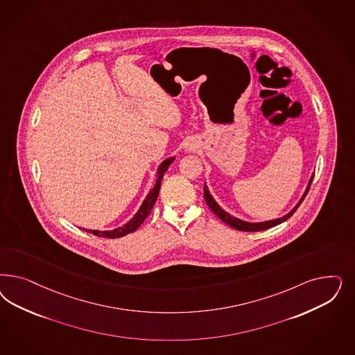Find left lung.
Returning a JSON list of instances; mask_svg holds the SVG:
<instances>
[{"label": "left lung", "instance_id": "8db88e82", "mask_svg": "<svg viewBox=\"0 0 355 355\" xmlns=\"http://www.w3.org/2000/svg\"><path fill=\"white\" fill-rule=\"evenodd\" d=\"M313 176H315V173H312V176H311V179H309V185H307V188H306L304 195L302 196V198L299 200V202H297L295 207H294L288 214L284 216V217L277 218V219H272V220H266V222H256V223H252V222L241 220L239 218L232 217L231 214H229L227 211H225L220 206L218 205L217 202H216V200L213 198V196L210 195V192H209L206 184L204 185V197H205L206 204L211 209V211H213L220 220H223L225 223H227L229 226H231L232 229L239 230V231H263V230L275 227L277 225H281L282 222L287 220L288 218L291 217V216L295 213V210H297L299 205L302 204V201L304 200V197L309 193V187H311V183H312V180H313Z\"/></svg>", "mask_w": 355, "mask_h": 355}]
</instances>
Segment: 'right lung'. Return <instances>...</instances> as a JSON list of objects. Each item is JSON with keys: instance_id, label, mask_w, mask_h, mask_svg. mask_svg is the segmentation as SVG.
<instances>
[{"instance_id": "1", "label": "right lung", "mask_w": 355, "mask_h": 355, "mask_svg": "<svg viewBox=\"0 0 355 355\" xmlns=\"http://www.w3.org/2000/svg\"><path fill=\"white\" fill-rule=\"evenodd\" d=\"M173 160H175V157H171V158H167V159L163 160V162L160 163V166L158 167V171H157V180H155L154 188L150 191L149 195L146 196L145 201L142 202V205L138 209V211L135 214V217L132 218L128 223L123 225L121 227L111 230V231H99V230L87 229L82 230H85V231H87V232H92V234L96 235V236L110 238V239L121 238V236H124L126 234H130V232L136 231V230L144 223V220L149 216L151 209L154 207V204H155V201H157V198H158V195H159L160 183H162L163 175H164V172L167 171L168 166L171 164Z\"/></svg>"}]
</instances>
